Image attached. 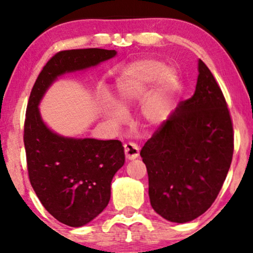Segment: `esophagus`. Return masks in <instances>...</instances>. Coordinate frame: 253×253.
<instances>
[{
    "mask_svg": "<svg viewBox=\"0 0 253 253\" xmlns=\"http://www.w3.org/2000/svg\"><path fill=\"white\" fill-rule=\"evenodd\" d=\"M124 153L127 160H134L139 155V147L134 143H126L124 145Z\"/></svg>",
    "mask_w": 253,
    "mask_h": 253,
    "instance_id": "34e87169",
    "label": "esophagus"
}]
</instances>
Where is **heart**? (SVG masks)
<instances>
[{
  "instance_id": "1",
  "label": "heart",
  "mask_w": 253,
  "mask_h": 253,
  "mask_svg": "<svg viewBox=\"0 0 253 253\" xmlns=\"http://www.w3.org/2000/svg\"><path fill=\"white\" fill-rule=\"evenodd\" d=\"M153 92L147 96L141 107V115L150 124L164 123L170 113L172 98L178 85V76L172 69H165V64L157 60H143L130 64L117 79L116 100L119 109H112L108 117L115 126L126 120V112L134 102L141 101L154 83Z\"/></svg>"
}]
</instances>
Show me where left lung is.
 <instances>
[{
	"mask_svg": "<svg viewBox=\"0 0 253 253\" xmlns=\"http://www.w3.org/2000/svg\"><path fill=\"white\" fill-rule=\"evenodd\" d=\"M198 72L195 94L179 102L140 151L151 205L170 222H189L212 206L233 159L226 99L202 60Z\"/></svg>",
	"mask_w": 253,
	"mask_h": 253,
	"instance_id": "8db88e82",
	"label": "left lung"
}]
</instances>
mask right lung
Instances as JSON below:
<instances>
[{
  "label": "right lung",
  "instance_id": "1",
  "mask_svg": "<svg viewBox=\"0 0 253 253\" xmlns=\"http://www.w3.org/2000/svg\"><path fill=\"white\" fill-rule=\"evenodd\" d=\"M115 50H62L47 62L31 91L24 124V145L31 185L44 209L60 222L82 227L99 215L110 199V184L124 165L120 140L68 138L43 123L40 100L65 72L94 67Z\"/></svg>",
  "mask_w": 253,
  "mask_h": 253
}]
</instances>
